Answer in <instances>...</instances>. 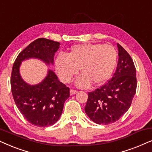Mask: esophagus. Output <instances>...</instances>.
Segmentation results:
<instances>
[{"mask_svg":"<svg viewBox=\"0 0 152 152\" xmlns=\"http://www.w3.org/2000/svg\"><path fill=\"white\" fill-rule=\"evenodd\" d=\"M76 92H77V90H74V89H71L70 90V94L71 95L75 94Z\"/></svg>","mask_w":152,"mask_h":152,"instance_id":"obj_1","label":"esophagus"}]
</instances>
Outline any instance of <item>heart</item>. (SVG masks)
Segmentation results:
<instances>
[{
    "instance_id": "heart-1",
    "label": "heart",
    "mask_w": 152,
    "mask_h": 152,
    "mask_svg": "<svg viewBox=\"0 0 152 152\" xmlns=\"http://www.w3.org/2000/svg\"><path fill=\"white\" fill-rule=\"evenodd\" d=\"M117 52L110 44H82L72 46L68 56L60 54L56 59V69L62 82L69 83L79 71L81 75L76 84L88 88L93 83H104L114 71Z\"/></svg>"
}]
</instances>
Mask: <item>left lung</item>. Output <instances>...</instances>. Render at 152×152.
I'll list each match as a JSON object with an SVG mask.
<instances>
[{
  "label": "left lung",
  "mask_w": 152,
  "mask_h": 152,
  "mask_svg": "<svg viewBox=\"0 0 152 152\" xmlns=\"http://www.w3.org/2000/svg\"><path fill=\"white\" fill-rule=\"evenodd\" d=\"M117 47L118 63L113 77L100 88L88 92L85 111L98 124L118 120L130 108L136 92V72L132 58L119 44Z\"/></svg>",
  "instance_id": "obj_1"
}]
</instances>
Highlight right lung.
Instances as JSON below:
<instances>
[{
    "label": "right lung",
    "instance_id": "obj_1",
    "mask_svg": "<svg viewBox=\"0 0 152 152\" xmlns=\"http://www.w3.org/2000/svg\"><path fill=\"white\" fill-rule=\"evenodd\" d=\"M60 44L46 38L35 40L19 54L12 69L10 82L16 106L28 122L39 127L52 126L59 120L69 96V88L51 70L40 83H26L20 76L19 67L22 61L32 58L53 64Z\"/></svg>",
    "mask_w": 152,
    "mask_h": 152
}]
</instances>
